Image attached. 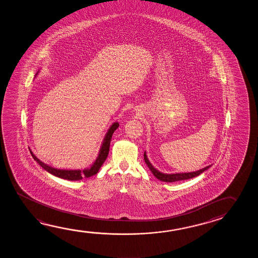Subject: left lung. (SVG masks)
Segmentation results:
<instances>
[{"label":"left lung","mask_w":258,"mask_h":258,"mask_svg":"<svg viewBox=\"0 0 258 258\" xmlns=\"http://www.w3.org/2000/svg\"><path fill=\"white\" fill-rule=\"evenodd\" d=\"M144 161L145 163L147 164L149 169L151 170V171L153 172V174L158 179L164 181V182H174V181H179V180H184V179H191L194 178L196 176L201 174L203 171L208 170L210 168V165L209 166L205 167L203 169H201L200 170H197V171H192V172H186V173H174V174H165V173H162L160 172L159 170H156L154 167L152 165V163L149 162L147 156H146V153H144Z\"/></svg>","instance_id":"obj_1"}]
</instances>
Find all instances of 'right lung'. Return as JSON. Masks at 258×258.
<instances>
[{"mask_svg": "<svg viewBox=\"0 0 258 258\" xmlns=\"http://www.w3.org/2000/svg\"><path fill=\"white\" fill-rule=\"evenodd\" d=\"M118 126H119V123L117 122H114L111 125L109 130L105 135L104 143L102 144L100 152H99V154H98V156L96 158V162H94V164L89 169H87V170H57V169L48 166L47 164H45L44 162L39 161V159L36 157L31 151H30V152H31V156L33 157L36 162L39 163L40 166L43 168L44 170H47L48 172L51 173L52 175L57 176L58 178L70 179V180H79V179H83L84 177L85 178H88V177H91L93 175L96 174L98 172L99 169H100L101 166L103 165V163L106 160L107 155L109 153L110 143H111L112 136H113L114 132L117 129Z\"/></svg>", "mask_w": 258, "mask_h": 258, "instance_id": "right-lung-1", "label": "right lung"}]
</instances>
